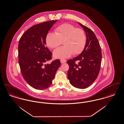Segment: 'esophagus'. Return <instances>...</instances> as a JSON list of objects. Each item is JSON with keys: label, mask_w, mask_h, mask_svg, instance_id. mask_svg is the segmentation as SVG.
Here are the masks:
<instances>
[{"label": "esophagus", "mask_w": 124, "mask_h": 124, "mask_svg": "<svg viewBox=\"0 0 124 124\" xmlns=\"http://www.w3.org/2000/svg\"><path fill=\"white\" fill-rule=\"evenodd\" d=\"M66 62V60H60V62L61 64H63V63H65Z\"/></svg>", "instance_id": "obj_1"}]
</instances>
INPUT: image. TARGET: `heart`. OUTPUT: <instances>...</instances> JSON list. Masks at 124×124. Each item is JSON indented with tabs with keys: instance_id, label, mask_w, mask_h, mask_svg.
<instances>
[{
	"instance_id": "b5f03b06",
	"label": "heart",
	"mask_w": 124,
	"mask_h": 124,
	"mask_svg": "<svg viewBox=\"0 0 124 124\" xmlns=\"http://www.w3.org/2000/svg\"><path fill=\"white\" fill-rule=\"evenodd\" d=\"M86 37L84 31L68 23L60 25L54 33L49 32L46 37V45L52 49L60 46L63 41L64 46L55 50L53 56L56 59H64L71 55L80 54L84 48Z\"/></svg>"
}]
</instances>
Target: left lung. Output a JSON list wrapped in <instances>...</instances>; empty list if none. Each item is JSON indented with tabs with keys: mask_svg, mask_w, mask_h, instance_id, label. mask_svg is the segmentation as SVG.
Listing matches in <instances>:
<instances>
[{
	"mask_svg": "<svg viewBox=\"0 0 124 124\" xmlns=\"http://www.w3.org/2000/svg\"><path fill=\"white\" fill-rule=\"evenodd\" d=\"M84 30L86 42L78 56L67 62L69 65L68 78L73 86L85 89L92 84L99 74L101 62V47L94 33L89 28L78 23Z\"/></svg>",
	"mask_w": 124,
	"mask_h": 124,
	"instance_id": "obj_1",
	"label": "left lung"
}]
</instances>
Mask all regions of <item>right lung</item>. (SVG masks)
<instances>
[{
    "label": "right lung",
    "instance_id": "right-lung-1",
    "mask_svg": "<svg viewBox=\"0 0 124 124\" xmlns=\"http://www.w3.org/2000/svg\"><path fill=\"white\" fill-rule=\"evenodd\" d=\"M57 21H50L32 26L19 41L18 63L22 74L27 83L35 89L48 88L61 65L59 60L45 64L52 59V55L46 46V37Z\"/></svg>",
    "mask_w": 124,
    "mask_h": 124
}]
</instances>
